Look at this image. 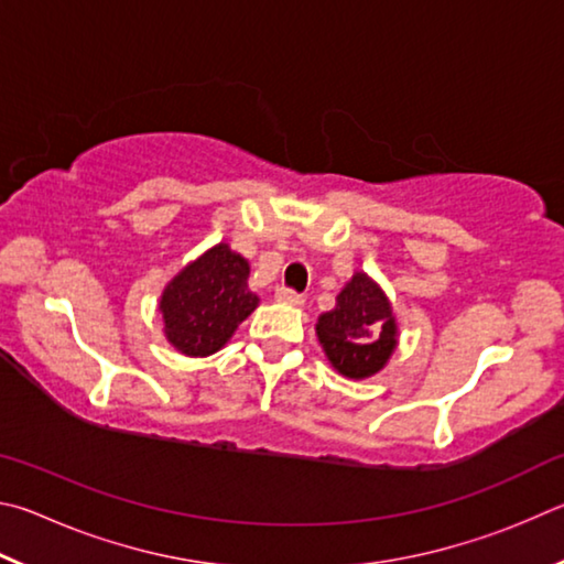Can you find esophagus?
Returning a JSON list of instances; mask_svg holds the SVG:
<instances>
[{"label": "esophagus", "mask_w": 564, "mask_h": 564, "mask_svg": "<svg viewBox=\"0 0 564 564\" xmlns=\"http://www.w3.org/2000/svg\"><path fill=\"white\" fill-rule=\"evenodd\" d=\"M274 300L282 302V304H292V307H300V304H304V297L300 292H294L290 288H276L274 292Z\"/></svg>", "instance_id": "esophagus-1"}]
</instances>
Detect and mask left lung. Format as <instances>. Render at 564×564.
<instances>
[{"label":"left lung","mask_w":564,"mask_h":564,"mask_svg":"<svg viewBox=\"0 0 564 564\" xmlns=\"http://www.w3.org/2000/svg\"><path fill=\"white\" fill-rule=\"evenodd\" d=\"M317 337L332 367L344 377L367 379L377 373L397 347V322L387 294L357 272L339 292L337 307L319 317Z\"/></svg>","instance_id":"1"}]
</instances>
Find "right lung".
Returning <instances> with one entry per match:
<instances>
[{"label":"right lung","instance_id":"right-lung-1","mask_svg":"<svg viewBox=\"0 0 564 564\" xmlns=\"http://www.w3.org/2000/svg\"><path fill=\"white\" fill-rule=\"evenodd\" d=\"M250 264L227 245H217L167 284L161 300L165 337L185 357H207L232 337L257 307L247 290Z\"/></svg>","mask_w":564,"mask_h":564}]
</instances>
